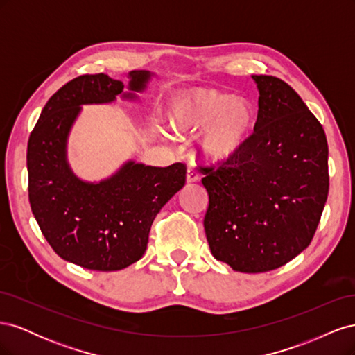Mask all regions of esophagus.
I'll list each match as a JSON object with an SVG mask.
<instances>
[{"instance_id":"esophagus-1","label":"esophagus","mask_w":355,"mask_h":355,"mask_svg":"<svg viewBox=\"0 0 355 355\" xmlns=\"http://www.w3.org/2000/svg\"><path fill=\"white\" fill-rule=\"evenodd\" d=\"M187 180L188 182H197L200 180V171L194 164H189L187 168Z\"/></svg>"}]
</instances>
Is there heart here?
Masks as SVG:
<instances>
[{
	"instance_id": "b5f03b06",
	"label": "heart",
	"mask_w": 355,
	"mask_h": 355,
	"mask_svg": "<svg viewBox=\"0 0 355 355\" xmlns=\"http://www.w3.org/2000/svg\"><path fill=\"white\" fill-rule=\"evenodd\" d=\"M170 125L178 133L202 128L200 151L210 163L237 157L249 142L256 116L253 106L216 90L194 89L179 94L170 103Z\"/></svg>"
}]
</instances>
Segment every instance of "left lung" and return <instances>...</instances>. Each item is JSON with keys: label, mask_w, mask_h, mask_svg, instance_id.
<instances>
[{"label": "left lung", "mask_w": 355, "mask_h": 355, "mask_svg": "<svg viewBox=\"0 0 355 355\" xmlns=\"http://www.w3.org/2000/svg\"><path fill=\"white\" fill-rule=\"evenodd\" d=\"M259 90L254 132L243 151L200 166L211 254L234 271L286 265L313 240L329 194L323 125L283 80L252 75Z\"/></svg>", "instance_id": "8db88e82"}]
</instances>
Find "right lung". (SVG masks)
<instances>
[{
	"label": "right lung",
	"instance_id": "1",
	"mask_svg": "<svg viewBox=\"0 0 355 355\" xmlns=\"http://www.w3.org/2000/svg\"><path fill=\"white\" fill-rule=\"evenodd\" d=\"M151 75L128 72L130 93L123 98L135 99ZM123 90V81L105 73L80 75L49 99L28 141V192L38 227L62 259L93 271H118L141 259L155 216L187 179L182 163L128 161L99 184L72 173L67 141L81 105L114 102Z\"/></svg>",
	"mask_w": 355,
	"mask_h": 355
}]
</instances>
